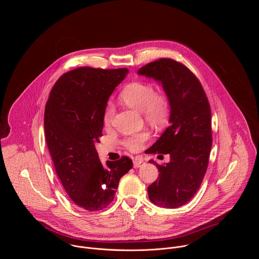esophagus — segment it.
<instances>
[{"mask_svg": "<svg viewBox=\"0 0 259 259\" xmlns=\"http://www.w3.org/2000/svg\"><path fill=\"white\" fill-rule=\"evenodd\" d=\"M144 164H145V162H144L142 159L136 158V159L134 160V167H135V168H139V167L143 166Z\"/></svg>", "mask_w": 259, "mask_h": 259, "instance_id": "obj_1", "label": "esophagus"}]
</instances>
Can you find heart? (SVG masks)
Segmentation results:
<instances>
[{
	"instance_id": "heart-1",
	"label": "heart",
	"mask_w": 259,
	"mask_h": 259,
	"mask_svg": "<svg viewBox=\"0 0 259 259\" xmlns=\"http://www.w3.org/2000/svg\"><path fill=\"white\" fill-rule=\"evenodd\" d=\"M119 100L128 108L143 112L150 124L161 126L165 124L170 115V101L166 94L155 92L152 84L135 81L123 88ZM115 109L109 103L104 111V123L109 126L112 121ZM148 139V134L141 133L123 140L124 147L131 151L139 150Z\"/></svg>"
}]
</instances>
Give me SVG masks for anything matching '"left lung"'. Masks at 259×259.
<instances>
[{"label": "left lung", "instance_id": "8db88e82", "mask_svg": "<svg viewBox=\"0 0 259 259\" xmlns=\"http://www.w3.org/2000/svg\"><path fill=\"white\" fill-rule=\"evenodd\" d=\"M138 74L159 81L170 101V125L148 149L169 154L170 160L164 164L149 160L159 175L148 192L152 203L177 208L194 196L207 169L212 145L209 103L198 78L175 60L159 59Z\"/></svg>", "mask_w": 259, "mask_h": 259}]
</instances>
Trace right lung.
Returning <instances> with one entry per match:
<instances>
[{"mask_svg":"<svg viewBox=\"0 0 259 259\" xmlns=\"http://www.w3.org/2000/svg\"><path fill=\"white\" fill-rule=\"evenodd\" d=\"M127 74L124 68L74 69L57 80L46 105V141L57 175L74 203L89 211L106 208L133 167L127 156L104 165L95 148L109 98Z\"/></svg>","mask_w":259,"mask_h":259,"instance_id":"add662e5","label":"right lung"}]
</instances>
